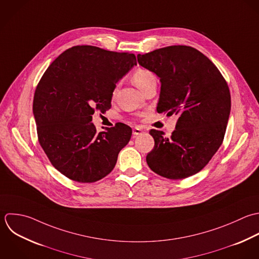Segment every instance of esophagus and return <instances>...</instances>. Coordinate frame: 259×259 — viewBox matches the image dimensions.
I'll list each match as a JSON object with an SVG mask.
<instances>
[{
  "mask_svg": "<svg viewBox=\"0 0 259 259\" xmlns=\"http://www.w3.org/2000/svg\"><path fill=\"white\" fill-rule=\"evenodd\" d=\"M143 132V130L141 129V128H138V127H135L134 129H133V135L134 136H137V135H140L141 133Z\"/></svg>",
  "mask_w": 259,
  "mask_h": 259,
  "instance_id": "esophagus-1",
  "label": "esophagus"
}]
</instances>
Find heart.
Segmentation results:
<instances>
[{
	"mask_svg": "<svg viewBox=\"0 0 259 259\" xmlns=\"http://www.w3.org/2000/svg\"><path fill=\"white\" fill-rule=\"evenodd\" d=\"M132 79L136 87L141 91H143L151 82L155 81L153 73L145 68H138L137 70H135L132 75Z\"/></svg>",
	"mask_w": 259,
	"mask_h": 259,
	"instance_id": "b5f03b06",
	"label": "heart"
}]
</instances>
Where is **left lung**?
<instances>
[{"instance_id":"1","label":"left lung","mask_w":259,"mask_h":259,"mask_svg":"<svg viewBox=\"0 0 259 259\" xmlns=\"http://www.w3.org/2000/svg\"><path fill=\"white\" fill-rule=\"evenodd\" d=\"M161 82L158 113L178 115L170 137L151 129L154 147L146 162L155 174L182 180L202 170L221 146L231 110L228 84L216 65L186 45L137 55Z\"/></svg>"}]
</instances>
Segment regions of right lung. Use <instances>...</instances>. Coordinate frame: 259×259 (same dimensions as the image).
<instances>
[{"instance_id":"add662e5","label":"right lung","mask_w":259,"mask_h":259,"mask_svg":"<svg viewBox=\"0 0 259 259\" xmlns=\"http://www.w3.org/2000/svg\"><path fill=\"white\" fill-rule=\"evenodd\" d=\"M136 64L132 53L81 45L62 52L44 72L33 100L38 139L66 178L94 183L115 167L132 129L118 123L98 133L92 115L111 108L116 83Z\"/></svg>"}]
</instances>
